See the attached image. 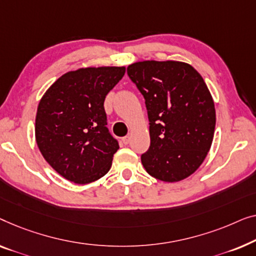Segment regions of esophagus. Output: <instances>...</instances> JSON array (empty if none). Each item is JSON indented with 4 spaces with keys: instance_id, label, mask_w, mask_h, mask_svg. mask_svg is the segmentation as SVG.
<instances>
[{
    "instance_id": "obj_1",
    "label": "esophagus",
    "mask_w": 256,
    "mask_h": 256,
    "mask_svg": "<svg viewBox=\"0 0 256 256\" xmlns=\"http://www.w3.org/2000/svg\"><path fill=\"white\" fill-rule=\"evenodd\" d=\"M122 142H123L124 145H128V144L130 142V136H123V138H122Z\"/></svg>"
}]
</instances>
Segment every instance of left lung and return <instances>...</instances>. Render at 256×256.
Masks as SVG:
<instances>
[{"label": "left lung", "instance_id": "8db88e82", "mask_svg": "<svg viewBox=\"0 0 256 256\" xmlns=\"http://www.w3.org/2000/svg\"><path fill=\"white\" fill-rule=\"evenodd\" d=\"M128 74L148 114L144 168L160 181H182L198 169L214 140V103L203 78L189 64L172 60L139 61Z\"/></svg>", "mask_w": 256, "mask_h": 256}]
</instances>
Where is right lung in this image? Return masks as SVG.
Masks as SVG:
<instances>
[{
    "mask_svg": "<svg viewBox=\"0 0 256 256\" xmlns=\"http://www.w3.org/2000/svg\"><path fill=\"white\" fill-rule=\"evenodd\" d=\"M125 67H88L64 74L42 97L36 142L54 170L87 184L110 170L118 142L106 128L104 100Z\"/></svg>",
    "mask_w": 256,
    "mask_h": 256,
    "instance_id": "1",
    "label": "right lung"
}]
</instances>
